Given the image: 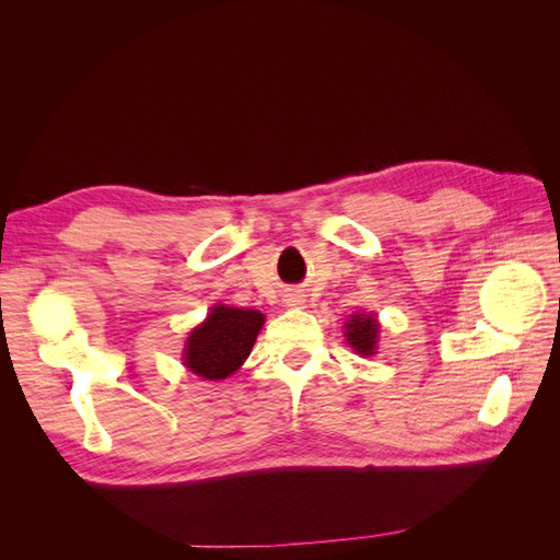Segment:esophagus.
<instances>
[{
  "label": "esophagus",
  "mask_w": 560,
  "mask_h": 560,
  "mask_svg": "<svg viewBox=\"0 0 560 560\" xmlns=\"http://www.w3.org/2000/svg\"><path fill=\"white\" fill-rule=\"evenodd\" d=\"M303 299H290V306H301Z\"/></svg>",
  "instance_id": "1"
}]
</instances>
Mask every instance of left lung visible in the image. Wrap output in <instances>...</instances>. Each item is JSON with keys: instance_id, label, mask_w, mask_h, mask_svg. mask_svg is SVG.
<instances>
[{"instance_id": "obj_1", "label": "left lung", "mask_w": 560, "mask_h": 560, "mask_svg": "<svg viewBox=\"0 0 560 560\" xmlns=\"http://www.w3.org/2000/svg\"><path fill=\"white\" fill-rule=\"evenodd\" d=\"M346 336L350 348L360 354H374L376 338H378V322L374 315H352L346 325Z\"/></svg>"}]
</instances>
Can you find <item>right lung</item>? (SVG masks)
<instances>
[{"instance_id":"obj_1","label":"right lung","mask_w":560,"mask_h":560,"mask_svg":"<svg viewBox=\"0 0 560 560\" xmlns=\"http://www.w3.org/2000/svg\"><path fill=\"white\" fill-rule=\"evenodd\" d=\"M264 327L259 311L217 306L186 338L184 364L208 381H222L247 360Z\"/></svg>"}]
</instances>
